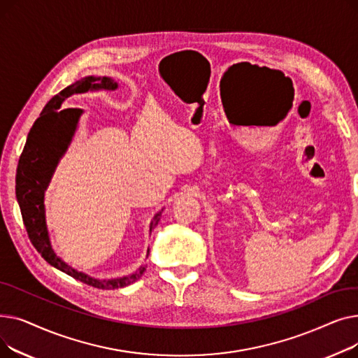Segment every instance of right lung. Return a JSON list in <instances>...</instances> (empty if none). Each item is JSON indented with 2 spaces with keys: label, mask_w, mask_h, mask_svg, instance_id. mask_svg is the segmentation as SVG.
<instances>
[{
  "label": "right lung",
  "mask_w": 358,
  "mask_h": 358,
  "mask_svg": "<svg viewBox=\"0 0 358 358\" xmlns=\"http://www.w3.org/2000/svg\"><path fill=\"white\" fill-rule=\"evenodd\" d=\"M116 88L117 83L108 77H85L52 97L42 110L41 117H37L29 131L15 174L17 201L20 206L27 235L37 252L55 268L66 273L88 286L106 290H115L134 283L141 278L145 267H141L130 275L111 280H97L72 268L52 250L46 228L43 200L45 190L48 189L55 168L71 143L75 130H77L80 116L83 115L81 108H62V101L72 94ZM159 219L161 212L155 215L152 223H150V231L157 227Z\"/></svg>",
  "instance_id": "right-lung-1"
}]
</instances>
